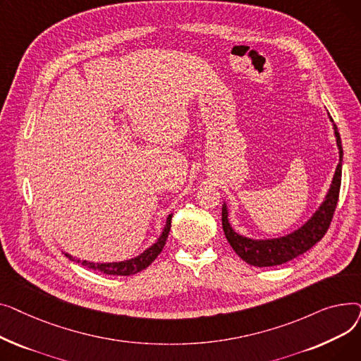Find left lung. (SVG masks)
<instances>
[{"instance_id": "1", "label": "left lung", "mask_w": 361, "mask_h": 361, "mask_svg": "<svg viewBox=\"0 0 361 361\" xmlns=\"http://www.w3.org/2000/svg\"><path fill=\"white\" fill-rule=\"evenodd\" d=\"M329 116V114H328ZM329 120L334 124L332 117ZM334 133L336 137V146L339 150V162L336 165L335 174L331 183L329 190L325 196V200L320 203L317 211L302 224L298 230L282 235L278 238H264L256 240L249 238L245 235L238 234L230 224L228 219V206L224 202L222 206V228L226 240L231 244L234 252L249 264L253 267H276L286 262L293 260L294 257L306 253L313 245L322 240L329 228L335 207L339 197V187H341V174H343V145H341L339 131L334 124Z\"/></svg>"}]
</instances>
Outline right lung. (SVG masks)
<instances>
[{"mask_svg": "<svg viewBox=\"0 0 361 361\" xmlns=\"http://www.w3.org/2000/svg\"><path fill=\"white\" fill-rule=\"evenodd\" d=\"M171 218L173 215H168L166 218V224L164 226V231L159 235V238L157 240V243H154L150 245L149 249H146L143 253H140L139 256L128 259V260H123V262H112V263H93V262H87V260H80L75 259L68 253H64L70 260L82 263L83 267L93 269V271H99L105 275H120V276H128V275H135L143 269H146L149 264L154 262L158 255L162 252L165 241L168 238L169 230H171Z\"/></svg>", "mask_w": 361, "mask_h": 361, "instance_id": "obj_1", "label": "right lung"}]
</instances>
